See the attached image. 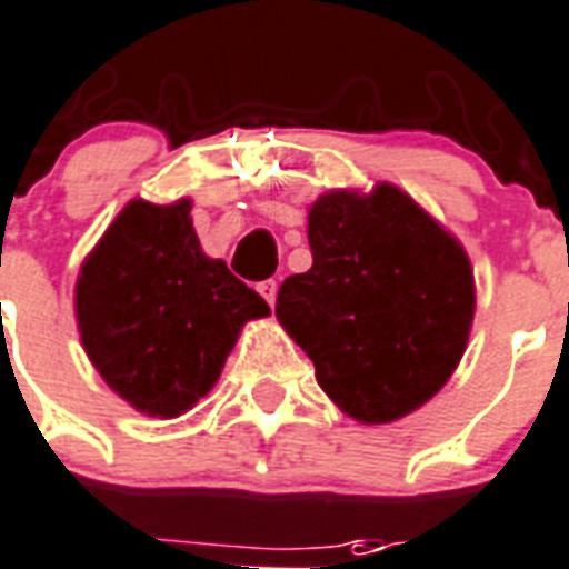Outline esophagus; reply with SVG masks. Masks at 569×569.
<instances>
[{"instance_id": "34e87169", "label": "esophagus", "mask_w": 569, "mask_h": 569, "mask_svg": "<svg viewBox=\"0 0 569 569\" xmlns=\"http://www.w3.org/2000/svg\"><path fill=\"white\" fill-rule=\"evenodd\" d=\"M258 293H261V297L267 299L270 306H276V297H279V281H276V279L261 281V284H258Z\"/></svg>"}]
</instances>
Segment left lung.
Masks as SVG:
<instances>
[{
	"label": "left lung",
	"mask_w": 569,
	"mask_h": 569,
	"mask_svg": "<svg viewBox=\"0 0 569 569\" xmlns=\"http://www.w3.org/2000/svg\"><path fill=\"white\" fill-rule=\"evenodd\" d=\"M311 270L281 281L276 317L352 420L417 411L458 367L476 284L467 252L408 193L331 190L308 211Z\"/></svg>",
	"instance_id": "8db88e82"
}]
</instances>
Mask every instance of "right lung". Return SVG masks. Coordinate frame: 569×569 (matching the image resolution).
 <instances>
[{
	"label": "right lung",
	"instance_id": "obj_1",
	"mask_svg": "<svg viewBox=\"0 0 569 569\" xmlns=\"http://www.w3.org/2000/svg\"><path fill=\"white\" fill-rule=\"evenodd\" d=\"M270 306L199 247L190 199H134L76 281L81 343L108 388L149 417H179L217 385L243 322Z\"/></svg>",
	"mask_w": 569,
	"mask_h": 569
}]
</instances>
